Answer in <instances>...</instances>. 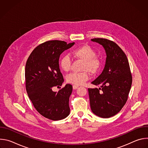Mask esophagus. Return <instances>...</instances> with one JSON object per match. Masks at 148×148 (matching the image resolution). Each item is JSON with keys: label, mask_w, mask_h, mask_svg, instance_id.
<instances>
[{"label": "esophagus", "mask_w": 148, "mask_h": 148, "mask_svg": "<svg viewBox=\"0 0 148 148\" xmlns=\"http://www.w3.org/2000/svg\"><path fill=\"white\" fill-rule=\"evenodd\" d=\"M78 86H75V85H74V86H73V88L74 90H75V89L78 88Z\"/></svg>", "instance_id": "1"}]
</instances>
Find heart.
Listing matches in <instances>:
<instances>
[{"mask_svg": "<svg viewBox=\"0 0 148 148\" xmlns=\"http://www.w3.org/2000/svg\"><path fill=\"white\" fill-rule=\"evenodd\" d=\"M74 57L83 61L81 73H73L67 76L68 82L74 84L75 86L82 85L88 79L89 75L86 72L94 75L97 74L101 66V61L99 58L95 56V50L88 45H84L79 47L72 52ZM71 64L70 57L67 55L61 57L60 60V66L64 71H69Z\"/></svg>", "mask_w": 148, "mask_h": 148, "instance_id": "heart-1", "label": "heart"}]
</instances>
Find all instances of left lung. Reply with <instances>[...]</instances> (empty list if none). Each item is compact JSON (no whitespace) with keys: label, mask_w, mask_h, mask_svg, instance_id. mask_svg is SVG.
I'll use <instances>...</instances> for the list:
<instances>
[{"label":"left lung","mask_w":148,"mask_h":148,"mask_svg":"<svg viewBox=\"0 0 148 148\" xmlns=\"http://www.w3.org/2000/svg\"><path fill=\"white\" fill-rule=\"evenodd\" d=\"M91 41L103 46L107 58L102 73L91 82L100 87L88 89L90 107L96 115L108 118L118 114L126 102L132 74L127 57L115 42L102 38Z\"/></svg>","instance_id":"left-lung-1"}]
</instances>
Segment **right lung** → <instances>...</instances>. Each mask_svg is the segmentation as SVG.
I'll return each mask as SVG.
<instances>
[{
  "label": "right lung",
  "instance_id": "1",
  "mask_svg": "<svg viewBox=\"0 0 148 148\" xmlns=\"http://www.w3.org/2000/svg\"><path fill=\"white\" fill-rule=\"evenodd\" d=\"M74 42L51 40L36 47L29 56L25 67L26 88L36 110L46 118L58 121L66 118L70 112L69 98L73 87L66 84L58 91L64 78L59 68L61 54L71 47Z\"/></svg>",
  "mask_w": 148,
  "mask_h": 148
}]
</instances>
